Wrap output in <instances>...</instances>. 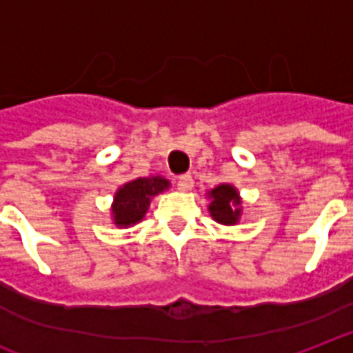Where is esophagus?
Returning a JSON list of instances; mask_svg holds the SVG:
<instances>
[{
    "mask_svg": "<svg viewBox=\"0 0 353 353\" xmlns=\"http://www.w3.org/2000/svg\"><path fill=\"white\" fill-rule=\"evenodd\" d=\"M192 187H194V179L190 176H181L177 179V188L181 192H188V190H192Z\"/></svg>",
    "mask_w": 353,
    "mask_h": 353,
    "instance_id": "esophagus-1",
    "label": "esophagus"
}]
</instances>
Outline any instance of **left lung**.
<instances>
[{"mask_svg": "<svg viewBox=\"0 0 353 353\" xmlns=\"http://www.w3.org/2000/svg\"><path fill=\"white\" fill-rule=\"evenodd\" d=\"M211 203L209 212L216 222L224 225H233L241 219V198L233 185L222 183L209 192Z\"/></svg>", "mask_w": 353, "mask_h": 353, "instance_id": "8db88e82", "label": "left lung"}]
</instances>
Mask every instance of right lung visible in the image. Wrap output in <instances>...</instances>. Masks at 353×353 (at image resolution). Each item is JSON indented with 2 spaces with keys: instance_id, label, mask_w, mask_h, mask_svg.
<instances>
[{
  "instance_id": "right-lung-1",
  "label": "right lung",
  "mask_w": 353,
  "mask_h": 353,
  "mask_svg": "<svg viewBox=\"0 0 353 353\" xmlns=\"http://www.w3.org/2000/svg\"><path fill=\"white\" fill-rule=\"evenodd\" d=\"M170 181L161 176L139 177L118 188L112 201V220L118 228H129L141 222L153 196L165 192Z\"/></svg>"
}]
</instances>
